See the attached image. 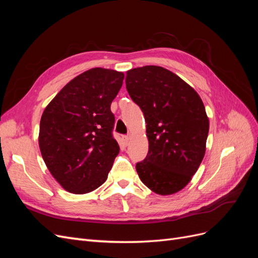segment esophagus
Wrapping results in <instances>:
<instances>
[{
  "instance_id": "34e87169",
  "label": "esophagus",
  "mask_w": 258,
  "mask_h": 258,
  "mask_svg": "<svg viewBox=\"0 0 258 258\" xmlns=\"http://www.w3.org/2000/svg\"><path fill=\"white\" fill-rule=\"evenodd\" d=\"M122 141H123L124 145H128V143H129V137L128 136H123L122 137Z\"/></svg>"
}]
</instances>
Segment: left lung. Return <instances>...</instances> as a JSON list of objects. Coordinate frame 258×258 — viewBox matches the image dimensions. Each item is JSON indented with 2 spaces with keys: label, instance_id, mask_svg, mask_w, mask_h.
Segmentation results:
<instances>
[{
  "label": "left lung",
  "instance_id": "obj_1",
  "mask_svg": "<svg viewBox=\"0 0 258 258\" xmlns=\"http://www.w3.org/2000/svg\"><path fill=\"white\" fill-rule=\"evenodd\" d=\"M126 88L146 122L148 153L136 165L140 179L159 195L181 190L206 153L209 119L204 102L188 84L161 67L130 70Z\"/></svg>",
  "mask_w": 258,
  "mask_h": 258
}]
</instances>
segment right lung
<instances>
[{"label":"right lung","mask_w":258,"mask_h":258,"mask_svg":"<svg viewBox=\"0 0 258 258\" xmlns=\"http://www.w3.org/2000/svg\"><path fill=\"white\" fill-rule=\"evenodd\" d=\"M123 77L114 70H88L68 83L45 108L38 137L42 157L70 192H90L106 181L119 153L111 103Z\"/></svg>","instance_id":"right-lung-1"}]
</instances>
